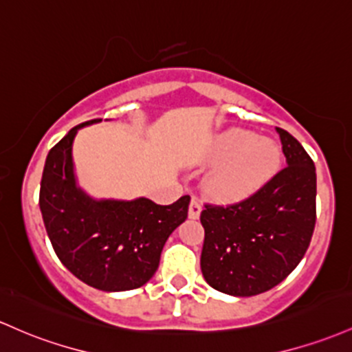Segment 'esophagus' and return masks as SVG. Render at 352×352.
<instances>
[{
	"label": "esophagus",
	"instance_id": "34e87169",
	"mask_svg": "<svg viewBox=\"0 0 352 352\" xmlns=\"http://www.w3.org/2000/svg\"><path fill=\"white\" fill-rule=\"evenodd\" d=\"M200 212H202V206L197 199H192L190 207H188V219H199L200 217Z\"/></svg>",
	"mask_w": 352,
	"mask_h": 352
}]
</instances>
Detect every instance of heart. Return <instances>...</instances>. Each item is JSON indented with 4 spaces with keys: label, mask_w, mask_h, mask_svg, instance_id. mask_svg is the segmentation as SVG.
Here are the masks:
<instances>
[{
    "label": "heart",
    "mask_w": 352,
    "mask_h": 352,
    "mask_svg": "<svg viewBox=\"0 0 352 352\" xmlns=\"http://www.w3.org/2000/svg\"><path fill=\"white\" fill-rule=\"evenodd\" d=\"M208 172L206 187L222 200H242L257 194L279 172L283 152L277 142L245 129H227L208 140L200 153Z\"/></svg>",
    "instance_id": "obj_1"
}]
</instances>
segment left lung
Returning <instances> with one entry per match:
<instances>
[{
  "label": "left lung",
  "mask_w": 352,
  "mask_h": 352,
  "mask_svg": "<svg viewBox=\"0 0 352 352\" xmlns=\"http://www.w3.org/2000/svg\"><path fill=\"white\" fill-rule=\"evenodd\" d=\"M287 167L235 206H206L200 269L215 291L250 297L283 283L311 244L316 226V167L304 146L276 129Z\"/></svg>",
  "instance_id": "8db88e82"
}]
</instances>
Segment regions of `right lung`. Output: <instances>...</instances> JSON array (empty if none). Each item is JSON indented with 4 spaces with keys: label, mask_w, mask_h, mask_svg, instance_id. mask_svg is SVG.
Masks as SVG:
<instances>
[{
    "label": "right lung",
    "mask_w": 352,
    "mask_h": 352,
    "mask_svg": "<svg viewBox=\"0 0 352 352\" xmlns=\"http://www.w3.org/2000/svg\"><path fill=\"white\" fill-rule=\"evenodd\" d=\"M91 120L73 126L46 157L40 188L43 222L58 258L85 284L105 292L142 287L157 272L170 234L185 222L190 197L157 206L94 199L76 182L73 142Z\"/></svg>",
    "instance_id": "1"
}]
</instances>
